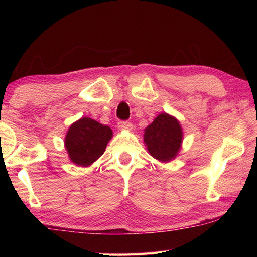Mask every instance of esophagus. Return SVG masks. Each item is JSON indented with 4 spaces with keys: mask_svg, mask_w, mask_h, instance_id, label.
<instances>
[{
    "mask_svg": "<svg viewBox=\"0 0 257 257\" xmlns=\"http://www.w3.org/2000/svg\"><path fill=\"white\" fill-rule=\"evenodd\" d=\"M118 127L121 130H132L133 129V123L129 122V121H119Z\"/></svg>",
    "mask_w": 257,
    "mask_h": 257,
    "instance_id": "34e87169",
    "label": "esophagus"
}]
</instances>
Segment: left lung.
Segmentation results:
<instances>
[{
	"label": "left lung",
	"instance_id": "1",
	"mask_svg": "<svg viewBox=\"0 0 257 257\" xmlns=\"http://www.w3.org/2000/svg\"><path fill=\"white\" fill-rule=\"evenodd\" d=\"M182 142V132L173 116L162 113L145 129L144 143L156 160L168 162L175 159Z\"/></svg>",
	"mask_w": 257,
	"mask_h": 257
}]
</instances>
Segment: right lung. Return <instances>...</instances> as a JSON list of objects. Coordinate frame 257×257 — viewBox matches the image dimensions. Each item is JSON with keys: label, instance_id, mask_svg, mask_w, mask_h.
I'll return each instance as SVG.
<instances>
[{"label": "right lung", "instance_id": "right-lung-1", "mask_svg": "<svg viewBox=\"0 0 257 257\" xmlns=\"http://www.w3.org/2000/svg\"><path fill=\"white\" fill-rule=\"evenodd\" d=\"M111 137L110 127L93 119L81 118L69 128L64 143L72 162L88 167L104 153Z\"/></svg>", "mask_w": 257, "mask_h": 257}]
</instances>
